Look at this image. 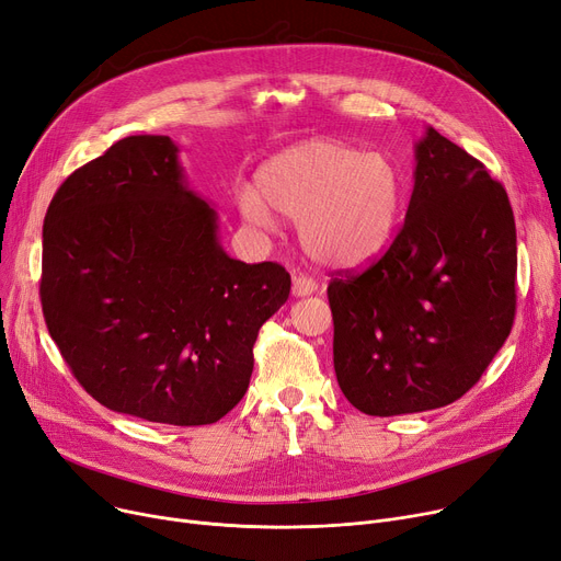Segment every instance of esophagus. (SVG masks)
Listing matches in <instances>:
<instances>
[{
	"label": "esophagus",
	"instance_id": "obj_1",
	"mask_svg": "<svg viewBox=\"0 0 561 561\" xmlns=\"http://www.w3.org/2000/svg\"><path fill=\"white\" fill-rule=\"evenodd\" d=\"M318 290V282L309 275H298L296 279H293V296L296 298H305V296H311V293Z\"/></svg>",
	"mask_w": 561,
	"mask_h": 561
}]
</instances>
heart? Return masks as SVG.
<instances>
[{
    "mask_svg": "<svg viewBox=\"0 0 561 561\" xmlns=\"http://www.w3.org/2000/svg\"><path fill=\"white\" fill-rule=\"evenodd\" d=\"M256 190L239 193L241 216L268 229L273 211L298 220L307 254L325 268H362L393 239L404 186L396 163L341 140L288 147L256 172Z\"/></svg>",
    "mask_w": 561,
    "mask_h": 561,
    "instance_id": "heart-1",
    "label": "heart"
}]
</instances>
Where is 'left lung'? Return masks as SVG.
Listing matches in <instances>:
<instances>
[{
    "mask_svg": "<svg viewBox=\"0 0 561 561\" xmlns=\"http://www.w3.org/2000/svg\"><path fill=\"white\" fill-rule=\"evenodd\" d=\"M334 370L368 416L438 409L473 389L516 313V225L482 161L427 129L404 222L364 273L328 286Z\"/></svg>",
    "mask_w": 561,
    "mask_h": 561,
    "instance_id": "1",
    "label": "left lung"
}]
</instances>
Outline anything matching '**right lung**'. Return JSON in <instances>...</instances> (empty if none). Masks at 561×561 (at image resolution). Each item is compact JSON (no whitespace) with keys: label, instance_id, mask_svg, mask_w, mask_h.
I'll return each mask as SVG.
<instances>
[{"label":"right lung","instance_id":"right-lung-1","mask_svg":"<svg viewBox=\"0 0 561 561\" xmlns=\"http://www.w3.org/2000/svg\"><path fill=\"white\" fill-rule=\"evenodd\" d=\"M275 261L218 243L168 136H129L75 170L43 227L41 302L79 385L150 423L209 425L248 391L259 330L286 300Z\"/></svg>","mask_w":561,"mask_h":561}]
</instances>
